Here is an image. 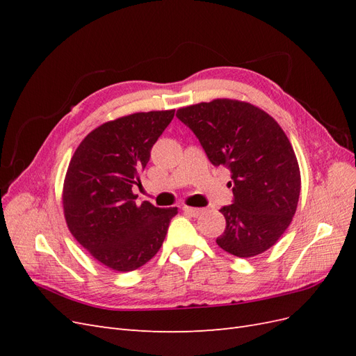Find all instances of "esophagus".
Returning a JSON list of instances; mask_svg holds the SVG:
<instances>
[{"mask_svg":"<svg viewBox=\"0 0 356 356\" xmlns=\"http://www.w3.org/2000/svg\"><path fill=\"white\" fill-rule=\"evenodd\" d=\"M182 211H184L186 213H188V215H191V217H199V215L202 213V209H199V208H191V207H182Z\"/></svg>","mask_w":356,"mask_h":356,"instance_id":"34e87169","label":"esophagus"}]
</instances>
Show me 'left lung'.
<instances>
[{
	"label": "left lung",
	"mask_w": 356,
	"mask_h": 356,
	"mask_svg": "<svg viewBox=\"0 0 356 356\" xmlns=\"http://www.w3.org/2000/svg\"><path fill=\"white\" fill-rule=\"evenodd\" d=\"M177 117L212 165L232 170L234 200L220 211L218 246L241 258L263 254L288 229L300 197L298 161L282 127L258 106L227 98L182 106Z\"/></svg>",
	"instance_id": "1"
}]
</instances>
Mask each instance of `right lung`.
<instances>
[{
	"label": "right lung",
	"instance_id": "obj_1",
	"mask_svg": "<svg viewBox=\"0 0 356 356\" xmlns=\"http://www.w3.org/2000/svg\"><path fill=\"white\" fill-rule=\"evenodd\" d=\"M175 110L134 113L106 122L75 149L62 188L71 234L115 272H132L157 254L177 208L136 204L132 187Z\"/></svg>",
	"mask_w": 356,
	"mask_h": 356
}]
</instances>
